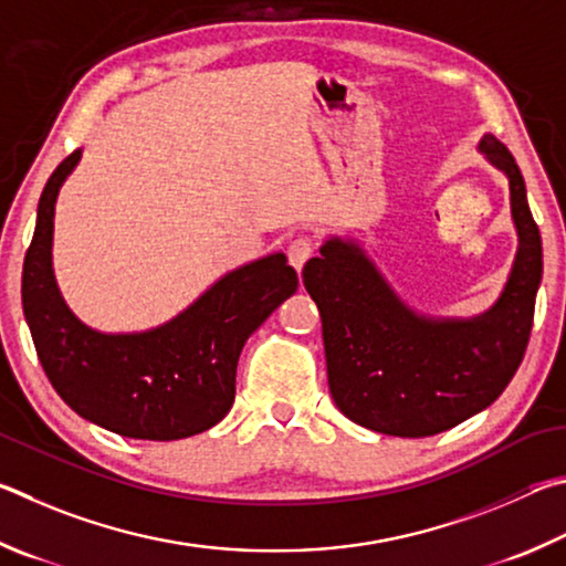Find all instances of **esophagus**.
<instances>
[{
  "label": "esophagus",
  "instance_id": "1",
  "mask_svg": "<svg viewBox=\"0 0 566 566\" xmlns=\"http://www.w3.org/2000/svg\"><path fill=\"white\" fill-rule=\"evenodd\" d=\"M315 253V243L311 241V238H295V241H291L289 245V263L295 268V271H303V265L308 263V258H313Z\"/></svg>",
  "mask_w": 566,
  "mask_h": 566
}]
</instances>
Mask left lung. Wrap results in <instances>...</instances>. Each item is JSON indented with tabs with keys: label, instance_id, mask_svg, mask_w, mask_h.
Here are the masks:
<instances>
[{
	"label": "left lung",
	"instance_id": "1",
	"mask_svg": "<svg viewBox=\"0 0 566 566\" xmlns=\"http://www.w3.org/2000/svg\"><path fill=\"white\" fill-rule=\"evenodd\" d=\"M478 151L507 176L517 253L488 311L432 318L405 303L355 238L328 235L303 268L321 311L328 385L338 410L395 438L454 428L500 398L527 348L542 283V238L514 156L492 134Z\"/></svg>",
	"mask_w": 566,
	"mask_h": 566
}]
</instances>
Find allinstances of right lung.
Here are the masks:
<instances>
[{
	"instance_id": "obj_1",
	"label": "right lung",
	"mask_w": 566,
	"mask_h": 566,
	"mask_svg": "<svg viewBox=\"0 0 566 566\" xmlns=\"http://www.w3.org/2000/svg\"><path fill=\"white\" fill-rule=\"evenodd\" d=\"M78 161L82 148L49 176L22 271L24 321L49 382L76 415L124 438L168 442L213 428L233 405L245 340L298 291V275L271 253L223 273L156 328H92L66 305L52 261L56 198Z\"/></svg>"
}]
</instances>
